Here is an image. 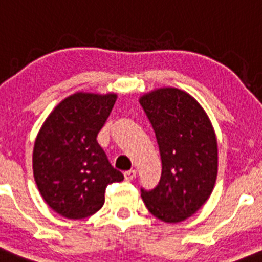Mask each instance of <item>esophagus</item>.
Returning a JSON list of instances; mask_svg holds the SVG:
<instances>
[{
    "label": "esophagus",
    "mask_w": 262,
    "mask_h": 262,
    "mask_svg": "<svg viewBox=\"0 0 262 262\" xmlns=\"http://www.w3.org/2000/svg\"><path fill=\"white\" fill-rule=\"evenodd\" d=\"M136 176H137V170L135 169H132V170H127V172L124 173V177L126 181H133L136 179Z\"/></svg>",
    "instance_id": "34e87169"
}]
</instances>
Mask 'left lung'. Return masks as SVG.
<instances>
[{
    "label": "left lung",
    "instance_id": "left-lung-1",
    "mask_svg": "<svg viewBox=\"0 0 262 262\" xmlns=\"http://www.w3.org/2000/svg\"><path fill=\"white\" fill-rule=\"evenodd\" d=\"M157 138L162 172L158 185L141 189L149 212L164 223H181L209 199L219 153L212 122L184 90L161 88L140 97Z\"/></svg>",
    "mask_w": 262,
    "mask_h": 262
}]
</instances>
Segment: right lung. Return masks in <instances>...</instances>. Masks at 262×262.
<instances>
[{
	"label": "right lung",
	"instance_id": "obj_1",
	"mask_svg": "<svg viewBox=\"0 0 262 262\" xmlns=\"http://www.w3.org/2000/svg\"><path fill=\"white\" fill-rule=\"evenodd\" d=\"M117 94L77 92L54 107L37 135L33 174L45 202L70 220L102 208L105 189L124 180L97 142Z\"/></svg>",
	"mask_w": 262,
	"mask_h": 262
}]
</instances>
